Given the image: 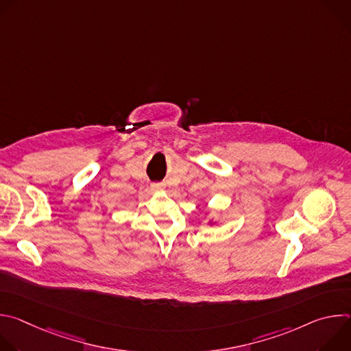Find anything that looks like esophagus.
<instances>
[{"label": "esophagus", "instance_id": "1", "mask_svg": "<svg viewBox=\"0 0 351 351\" xmlns=\"http://www.w3.org/2000/svg\"><path fill=\"white\" fill-rule=\"evenodd\" d=\"M152 189L156 190V191H157V190H162V189H164V184H162V183H153V184H152Z\"/></svg>", "mask_w": 351, "mask_h": 351}]
</instances>
